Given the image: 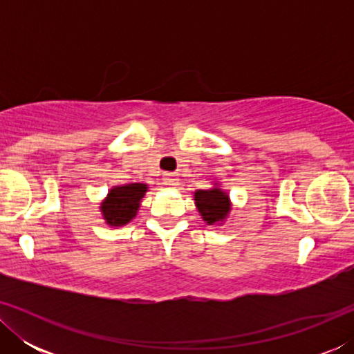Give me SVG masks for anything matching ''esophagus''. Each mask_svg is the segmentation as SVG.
<instances>
[{"label": "esophagus", "mask_w": 354, "mask_h": 354, "mask_svg": "<svg viewBox=\"0 0 354 354\" xmlns=\"http://www.w3.org/2000/svg\"><path fill=\"white\" fill-rule=\"evenodd\" d=\"M162 180H164V185H177L178 183V177H177V174H172V172H167V174H164V177H162Z\"/></svg>", "instance_id": "esophagus-1"}]
</instances>
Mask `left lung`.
<instances>
[{
    "label": "left lung",
    "instance_id": "left-lung-1",
    "mask_svg": "<svg viewBox=\"0 0 354 354\" xmlns=\"http://www.w3.org/2000/svg\"><path fill=\"white\" fill-rule=\"evenodd\" d=\"M195 205L203 216V219L209 225L224 221L230 211L229 195L222 192L221 188L195 192Z\"/></svg>",
    "mask_w": 354,
    "mask_h": 354
}]
</instances>
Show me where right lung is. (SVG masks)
Returning <instances> with one entry per match:
<instances>
[{
	"mask_svg": "<svg viewBox=\"0 0 354 354\" xmlns=\"http://www.w3.org/2000/svg\"><path fill=\"white\" fill-rule=\"evenodd\" d=\"M148 187L145 183H129V185L114 187L108 193V198L101 203V212L109 225H124L137 214L140 200L145 196Z\"/></svg>",
	"mask_w": 354,
	"mask_h": 354,
	"instance_id": "obj_1",
	"label": "right lung"
}]
</instances>
